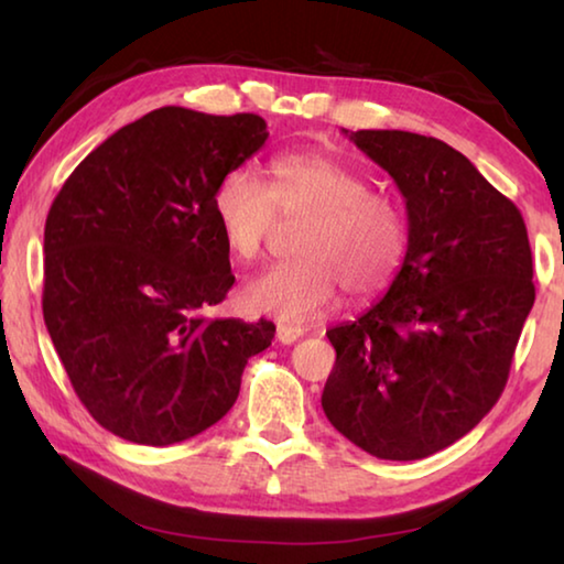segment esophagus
Masks as SVG:
<instances>
[{"mask_svg":"<svg viewBox=\"0 0 564 564\" xmlns=\"http://www.w3.org/2000/svg\"><path fill=\"white\" fill-rule=\"evenodd\" d=\"M301 336H303V328L289 326V323H279V328H275V338H279V343H283V346H291V343H295Z\"/></svg>","mask_w":564,"mask_h":564,"instance_id":"34e87169","label":"esophagus"}]
</instances>
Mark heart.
Listing matches in <instances>:
<instances>
[{
    "instance_id": "b5f03b06",
    "label": "heart",
    "mask_w": 564,
    "mask_h": 564,
    "mask_svg": "<svg viewBox=\"0 0 564 564\" xmlns=\"http://www.w3.org/2000/svg\"><path fill=\"white\" fill-rule=\"evenodd\" d=\"M212 208L236 259L256 261L279 234L281 218H305L295 238L301 256L246 285L256 313L303 321L326 308L343 285L352 299L386 293L403 269L408 228L388 196L370 191L358 169L323 151H291L271 161V186L251 171L221 176Z\"/></svg>"
}]
</instances>
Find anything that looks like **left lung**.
<instances>
[{
    "label": "left lung",
    "instance_id": "8db88e82",
    "mask_svg": "<svg viewBox=\"0 0 564 564\" xmlns=\"http://www.w3.org/2000/svg\"><path fill=\"white\" fill-rule=\"evenodd\" d=\"M348 137L403 194L408 251L383 299L326 333L336 366L321 405L360 451L420 460L470 433L502 395L534 303L528 228L445 141L395 129Z\"/></svg>",
    "mask_w": 564,
    "mask_h": 564
}]
</instances>
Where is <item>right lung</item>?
<instances>
[{
  "label": "right lung",
  "mask_w": 564,
  "mask_h": 564,
  "mask_svg": "<svg viewBox=\"0 0 564 564\" xmlns=\"http://www.w3.org/2000/svg\"><path fill=\"white\" fill-rule=\"evenodd\" d=\"M256 113L161 107L72 171L44 226L42 311L91 417L139 445L188 441L234 408L271 321L206 318L234 285L212 196L259 151Z\"/></svg>",
  "instance_id": "obj_1"
}]
</instances>
